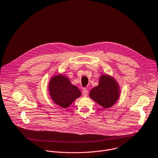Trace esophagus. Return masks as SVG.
Returning a JSON list of instances; mask_svg holds the SVG:
<instances>
[{
	"instance_id": "1",
	"label": "esophagus",
	"mask_w": 158,
	"mask_h": 158,
	"mask_svg": "<svg viewBox=\"0 0 158 158\" xmlns=\"http://www.w3.org/2000/svg\"><path fill=\"white\" fill-rule=\"evenodd\" d=\"M87 94H88V91L87 90V89H84L83 90H82V95H83V96L84 97H87Z\"/></svg>"
}]
</instances>
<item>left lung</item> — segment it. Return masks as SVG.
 <instances>
[{
  "mask_svg": "<svg viewBox=\"0 0 158 158\" xmlns=\"http://www.w3.org/2000/svg\"><path fill=\"white\" fill-rule=\"evenodd\" d=\"M120 95V88L115 78L108 74L100 76L98 85L94 87L89 97L104 109H109L117 102Z\"/></svg>",
  "mask_w": 158,
  "mask_h": 158,
  "instance_id": "left-lung-1",
  "label": "left lung"
}]
</instances>
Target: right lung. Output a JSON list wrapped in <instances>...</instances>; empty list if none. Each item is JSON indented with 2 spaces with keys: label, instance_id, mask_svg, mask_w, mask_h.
Segmentation results:
<instances>
[{
  "label": "right lung",
  "instance_id": "add662e5",
  "mask_svg": "<svg viewBox=\"0 0 158 158\" xmlns=\"http://www.w3.org/2000/svg\"><path fill=\"white\" fill-rule=\"evenodd\" d=\"M48 90L52 101L63 109L68 107L81 95L80 90L62 74L55 75L50 79Z\"/></svg>",
  "mask_w": 158,
  "mask_h": 158
}]
</instances>
